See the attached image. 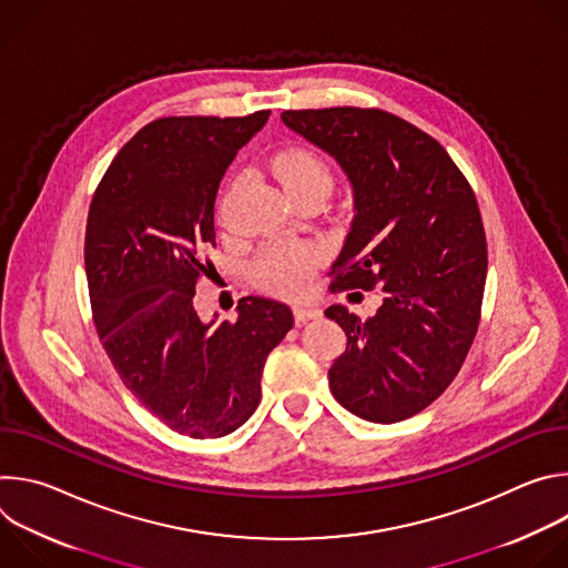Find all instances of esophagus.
<instances>
[{
	"mask_svg": "<svg viewBox=\"0 0 568 568\" xmlns=\"http://www.w3.org/2000/svg\"><path fill=\"white\" fill-rule=\"evenodd\" d=\"M294 316H296L298 323H303V321H310V318H318V316H321V310L314 307V305L296 303V305H294Z\"/></svg>",
	"mask_w": 568,
	"mask_h": 568,
	"instance_id": "34e87169",
	"label": "esophagus"
}]
</instances>
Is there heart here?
<instances>
[{"label":"heart","mask_w":568,"mask_h":568,"mask_svg":"<svg viewBox=\"0 0 568 568\" xmlns=\"http://www.w3.org/2000/svg\"><path fill=\"white\" fill-rule=\"evenodd\" d=\"M274 173L287 195L321 189L331 193L333 173L326 161L305 148H290L274 161ZM318 252L307 245H276L256 265V278L263 287L281 294H298L307 290L314 276Z\"/></svg>","instance_id":"obj_1"}]
</instances>
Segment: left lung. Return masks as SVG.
Returning a JSON list of instances; mask_svg holds the SVG:
<instances>
[{"label": "left lung", "mask_w": 568, "mask_h": 568, "mask_svg": "<svg viewBox=\"0 0 568 568\" xmlns=\"http://www.w3.org/2000/svg\"><path fill=\"white\" fill-rule=\"evenodd\" d=\"M281 121L328 152L353 189L333 287L384 290L366 321L326 310L348 337L331 390L368 423L407 420L452 384L478 328L488 250L476 197L436 139L388 112L301 110Z\"/></svg>", "instance_id": "left-lung-1"}]
</instances>
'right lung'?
I'll list each match as a JSON object with an SVG mask.
<instances>
[{
    "label": "right lung",
    "instance_id": "1",
    "mask_svg": "<svg viewBox=\"0 0 568 568\" xmlns=\"http://www.w3.org/2000/svg\"><path fill=\"white\" fill-rule=\"evenodd\" d=\"M270 112L148 123L114 156L85 231L94 323L125 388L191 438H222L261 402L267 355L294 326L274 298L237 301L235 321H202L193 296L215 247L220 182Z\"/></svg>",
    "mask_w": 568,
    "mask_h": 568
}]
</instances>
